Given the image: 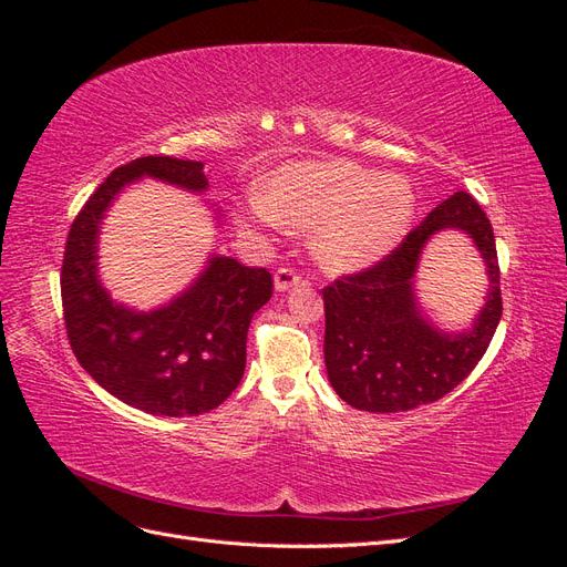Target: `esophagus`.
<instances>
[{"label":"esophagus","mask_w":567,"mask_h":567,"mask_svg":"<svg viewBox=\"0 0 567 567\" xmlns=\"http://www.w3.org/2000/svg\"><path fill=\"white\" fill-rule=\"evenodd\" d=\"M300 281H302L300 274L290 267H279L277 271H274V288H277L279 293H286V290L298 286Z\"/></svg>","instance_id":"34e87169"}]
</instances>
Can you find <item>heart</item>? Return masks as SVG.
<instances>
[{"label": "heart", "mask_w": 567, "mask_h": 567, "mask_svg": "<svg viewBox=\"0 0 567 567\" xmlns=\"http://www.w3.org/2000/svg\"><path fill=\"white\" fill-rule=\"evenodd\" d=\"M416 217V192L404 175L350 161L281 165L265 188L236 205L246 231H312V252L331 271H359L398 248Z\"/></svg>", "instance_id": "b5f03b06"}]
</instances>
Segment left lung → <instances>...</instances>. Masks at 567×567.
<instances>
[{"label":"left lung","instance_id":"obj_1","mask_svg":"<svg viewBox=\"0 0 567 567\" xmlns=\"http://www.w3.org/2000/svg\"><path fill=\"white\" fill-rule=\"evenodd\" d=\"M466 233L486 262V305L463 332H442L420 310L415 271L440 230ZM326 373L340 400L371 414L437 402L475 369L502 319L494 234L477 200L456 192L442 200L398 250L367 271L323 288Z\"/></svg>","mask_w":567,"mask_h":567}]
</instances>
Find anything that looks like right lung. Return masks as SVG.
Wrapping results in <instances>:
<instances>
[{
  "label": "right lung",
  "mask_w": 567,
  "mask_h": 567,
  "mask_svg": "<svg viewBox=\"0 0 567 567\" xmlns=\"http://www.w3.org/2000/svg\"><path fill=\"white\" fill-rule=\"evenodd\" d=\"M144 177L192 194L208 188L200 161L169 156L136 158L99 184L65 241L68 340L80 367L120 402L153 416L208 414L244 379L248 326L271 298V274L210 252L192 286L156 310L115 302L99 279V234L117 194Z\"/></svg>",
  "instance_id": "obj_1"
}]
</instances>
